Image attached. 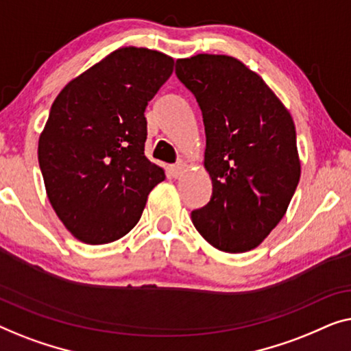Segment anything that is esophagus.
<instances>
[{"instance_id":"34e87169","label":"esophagus","mask_w":351,"mask_h":351,"mask_svg":"<svg viewBox=\"0 0 351 351\" xmlns=\"http://www.w3.org/2000/svg\"><path fill=\"white\" fill-rule=\"evenodd\" d=\"M184 169H186V162L180 160V162H178V164H175L173 167H171V175H173L175 178L181 176L182 171H184Z\"/></svg>"}]
</instances>
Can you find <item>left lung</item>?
Returning a JSON list of instances; mask_svg holds the SVG:
<instances>
[{"instance_id": "obj_1", "label": "left lung", "mask_w": 351, "mask_h": 351, "mask_svg": "<svg viewBox=\"0 0 351 351\" xmlns=\"http://www.w3.org/2000/svg\"><path fill=\"white\" fill-rule=\"evenodd\" d=\"M176 76L202 110L204 165L213 182L192 223L215 248L245 253L280 223L299 184L293 117L264 79L234 57L180 58Z\"/></svg>"}]
</instances>
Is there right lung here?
<instances>
[{"mask_svg":"<svg viewBox=\"0 0 351 351\" xmlns=\"http://www.w3.org/2000/svg\"><path fill=\"white\" fill-rule=\"evenodd\" d=\"M173 58L121 47L63 87L39 136L52 208L77 240H119L140 221L165 171L145 156V110L173 73Z\"/></svg>","mask_w":351,"mask_h":351,"instance_id":"add662e5","label":"right lung"}]
</instances>
